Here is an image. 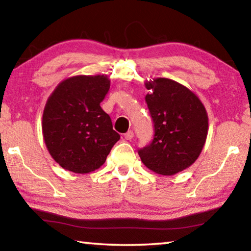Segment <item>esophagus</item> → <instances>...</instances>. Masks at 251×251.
Returning <instances> with one entry per match:
<instances>
[{
  "mask_svg": "<svg viewBox=\"0 0 251 251\" xmlns=\"http://www.w3.org/2000/svg\"><path fill=\"white\" fill-rule=\"evenodd\" d=\"M124 137L127 139V141H130V139L134 137L133 130H128V131H127V133L124 135Z\"/></svg>",
  "mask_w": 251,
  "mask_h": 251,
  "instance_id": "esophagus-1",
  "label": "esophagus"
}]
</instances>
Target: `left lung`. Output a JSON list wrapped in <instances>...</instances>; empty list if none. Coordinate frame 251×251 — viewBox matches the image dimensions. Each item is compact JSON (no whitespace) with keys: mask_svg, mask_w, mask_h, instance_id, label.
Wrapping results in <instances>:
<instances>
[{"mask_svg":"<svg viewBox=\"0 0 251 251\" xmlns=\"http://www.w3.org/2000/svg\"><path fill=\"white\" fill-rule=\"evenodd\" d=\"M145 100L154 121L151 145L138 151L145 166L158 175L172 176L192 166L208 134L205 106L185 85L171 78L145 80Z\"/></svg>","mask_w":251,"mask_h":251,"instance_id":"1","label":"left lung"}]
</instances>
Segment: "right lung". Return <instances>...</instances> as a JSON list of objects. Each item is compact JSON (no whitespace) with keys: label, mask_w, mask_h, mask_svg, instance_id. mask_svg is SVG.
<instances>
[{"label":"right lung","mask_w":251,"mask_h":251,"mask_svg":"<svg viewBox=\"0 0 251 251\" xmlns=\"http://www.w3.org/2000/svg\"><path fill=\"white\" fill-rule=\"evenodd\" d=\"M107 75H76L62 80L46 100L42 131L46 148L62 168L87 174L105 163L121 138L100 101L109 90Z\"/></svg>","instance_id":"add662e5"}]
</instances>
